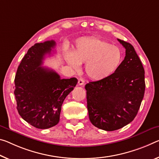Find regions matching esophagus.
<instances>
[{
	"mask_svg": "<svg viewBox=\"0 0 159 159\" xmlns=\"http://www.w3.org/2000/svg\"><path fill=\"white\" fill-rule=\"evenodd\" d=\"M78 84H79V85H84V84H85V80H84V79H82V78H80V79H79V81H78Z\"/></svg>",
	"mask_w": 159,
	"mask_h": 159,
	"instance_id": "34e87169",
	"label": "esophagus"
}]
</instances>
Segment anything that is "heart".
Wrapping results in <instances>:
<instances>
[{"label":"heart","mask_w":159,"mask_h":159,"mask_svg":"<svg viewBox=\"0 0 159 159\" xmlns=\"http://www.w3.org/2000/svg\"><path fill=\"white\" fill-rule=\"evenodd\" d=\"M68 63L79 70L85 64V72L90 79L100 80L114 74L122 61V52L117 47L96 37L79 39L72 52H67Z\"/></svg>","instance_id":"1"}]
</instances>
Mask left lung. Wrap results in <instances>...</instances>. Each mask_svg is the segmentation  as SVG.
Wrapping results in <instances>:
<instances>
[{
  "label": "left lung",
  "instance_id": "obj_1",
  "mask_svg": "<svg viewBox=\"0 0 159 159\" xmlns=\"http://www.w3.org/2000/svg\"><path fill=\"white\" fill-rule=\"evenodd\" d=\"M125 57L114 74L85 85L90 122L99 129L115 131L134 119L145 91L144 69L134 47L117 39Z\"/></svg>",
  "mask_w": 159,
  "mask_h": 159
}]
</instances>
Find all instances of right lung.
Returning a JSON list of instances; mask_svg holds the SVG:
<instances>
[{
  "instance_id": "obj_1",
  "label": "right lung",
  "mask_w": 159,
  "mask_h": 159,
  "mask_svg": "<svg viewBox=\"0 0 159 159\" xmlns=\"http://www.w3.org/2000/svg\"><path fill=\"white\" fill-rule=\"evenodd\" d=\"M55 46L56 42L51 40L30 47L15 78L17 111L37 129H48L59 123L63 102L78 83L75 78L61 79L54 70L42 66L45 55L51 54Z\"/></svg>"
}]
</instances>
